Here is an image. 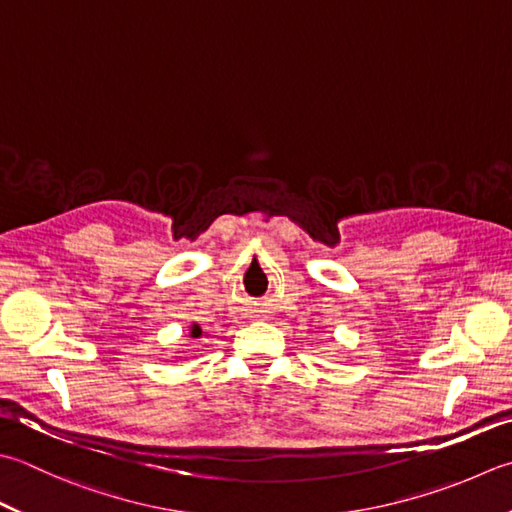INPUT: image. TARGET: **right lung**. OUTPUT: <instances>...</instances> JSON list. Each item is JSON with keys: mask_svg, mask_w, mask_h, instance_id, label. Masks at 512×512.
<instances>
[{"mask_svg": "<svg viewBox=\"0 0 512 512\" xmlns=\"http://www.w3.org/2000/svg\"><path fill=\"white\" fill-rule=\"evenodd\" d=\"M190 337H202V328L195 324L193 328H190Z\"/></svg>", "mask_w": 512, "mask_h": 512, "instance_id": "obj_1", "label": "right lung"}]
</instances>
